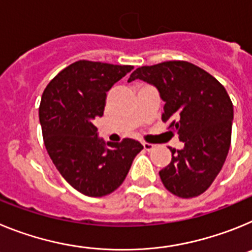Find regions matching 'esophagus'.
<instances>
[{"label":"esophagus","instance_id":"1","mask_svg":"<svg viewBox=\"0 0 252 252\" xmlns=\"http://www.w3.org/2000/svg\"><path fill=\"white\" fill-rule=\"evenodd\" d=\"M142 146H144V149H145L146 151H151L155 149V145H153V144H149V142H144V144H142Z\"/></svg>","mask_w":252,"mask_h":252}]
</instances>
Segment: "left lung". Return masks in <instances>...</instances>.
<instances>
[{
	"instance_id": "obj_1",
	"label": "left lung",
	"mask_w": 252,
	"mask_h": 252,
	"mask_svg": "<svg viewBox=\"0 0 252 252\" xmlns=\"http://www.w3.org/2000/svg\"><path fill=\"white\" fill-rule=\"evenodd\" d=\"M135 79L157 87L165 102L161 120L184 144L182 150L170 148V164L159 171L162 184L180 198L202 194L221 171L231 145L230 95L215 77L184 60L140 66L128 82Z\"/></svg>"
}]
</instances>
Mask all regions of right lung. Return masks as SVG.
Masks as SVG:
<instances>
[{
  "label": "right lung",
  "mask_w": 252,
  "mask_h": 252,
  "mask_svg": "<svg viewBox=\"0 0 252 252\" xmlns=\"http://www.w3.org/2000/svg\"><path fill=\"white\" fill-rule=\"evenodd\" d=\"M132 69L79 60L58 73L41 95L39 120L49 157L62 177L88 197L119 188L144 149L132 139L106 144L93 124L103 115L107 92Z\"/></svg>",
  "instance_id": "1"
}]
</instances>
